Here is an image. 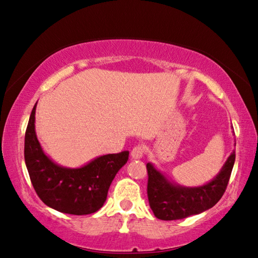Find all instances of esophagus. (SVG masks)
<instances>
[{"instance_id":"esophagus-1","label":"esophagus","mask_w":258,"mask_h":258,"mask_svg":"<svg viewBox=\"0 0 258 258\" xmlns=\"http://www.w3.org/2000/svg\"><path fill=\"white\" fill-rule=\"evenodd\" d=\"M144 153H145V146L137 145L136 147H134L132 151V158L133 159H142Z\"/></svg>"}]
</instances>
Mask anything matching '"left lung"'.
I'll return each instance as SVG.
<instances>
[{
    "mask_svg": "<svg viewBox=\"0 0 258 258\" xmlns=\"http://www.w3.org/2000/svg\"><path fill=\"white\" fill-rule=\"evenodd\" d=\"M234 161L235 152H232L216 177L197 187L172 183L151 162L147 163V197L155 217L162 221H175L212 208L225 192Z\"/></svg>",
    "mask_w": 258,
    "mask_h": 258,
    "instance_id": "obj_1",
    "label": "left lung"
}]
</instances>
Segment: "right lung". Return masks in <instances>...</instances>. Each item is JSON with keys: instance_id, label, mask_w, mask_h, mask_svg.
I'll list each match as a JSON object with an SVG mask.
<instances>
[{"instance_id": "add662e5", "label": "right lung", "mask_w": 258, "mask_h": 258, "mask_svg": "<svg viewBox=\"0 0 258 258\" xmlns=\"http://www.w3.org/2000/svg\"><path fill=\"white\" fill-rule=\"evenodd\" d=\"M36 104L29 116L24 151L34 189L46 206L60 213H96L106 201L109 185L128 161L129 152L101 155L80 168L59 166L44 153L36 137Z\"/></svg>"}]
</instances>
